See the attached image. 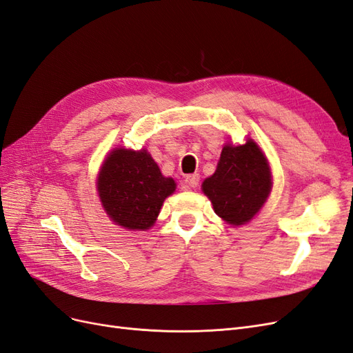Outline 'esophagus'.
I'll use <instances>...</instances> for the list:
<instances>
[{
	"mask_svg": "<svg viewBox=\"0 0 353 353\" xmlns=\"http://www.w3.org/2000/svg\"><path fill=\"white\" fill-rule=\"evenodd\" d=\"M199 181H200V175L199 174L187 175L185 176V187L187 188H196L199 185Z\"/></svg>",
	"mask_w": 353,
	"mask_h": 353,
	"instance_id": "esophagus-1",
	"label": "esophagus"
}]
</instances>
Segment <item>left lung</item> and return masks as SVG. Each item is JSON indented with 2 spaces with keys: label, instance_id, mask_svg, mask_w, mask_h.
<instances>
[{
  "label": "left lung",
  "instance_id": "obj_1",
  "mask_svg": "<svg viewBox=\"0 0 353 353\" xmlns=\"http://www.w3.org/2000/svg\"><path fill=\"white\" fill-rule=\"evenodd\" d=\"M215 213L231 225L249 222L271 191V170L261 148L252 140L222 148L215 174L201 184Z\"/></svg>",
  "mask_w": 353,
  "mask_h": 353
}]
</instances>
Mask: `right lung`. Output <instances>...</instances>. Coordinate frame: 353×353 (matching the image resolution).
<instances>
[{"label":"right lung","instance_id":"1","mask_svg":"<svg viewBox=\"0 0 353 353\" xmlns=\"http://www.w3.org/2000/svg\"><path fill=\"white\" fill-rule=\"evenodd\" d=\"M97 187L113 222L128 230H148L176 185L162 175L147 150L116 148L104 160Z\"/></svg>","mask_w":353,"mask_h":353}]
</instances>
